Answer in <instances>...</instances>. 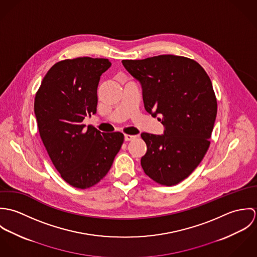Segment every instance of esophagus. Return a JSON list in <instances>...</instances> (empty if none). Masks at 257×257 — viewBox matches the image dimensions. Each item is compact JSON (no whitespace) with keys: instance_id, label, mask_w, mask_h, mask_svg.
Segmentation results:
<instances>
[{"instance_id":"obj_1","label":"esophagus","mask_w":257,"mask_h":257,"mask_svg":"<svg viewBox=\"0 0 257 257\" xmlns=\"http://www.w3.org/2000/svg\"><path fill=\"white\" fill-rule=\"evenodd\" d=\"M136 136H131V135H124V141L125 142H130L132 140H135Z\"/></svg>"}]
</instances>
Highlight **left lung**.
<instances>
[{"label":"left lung","instance_id":"8db88e82","mask_svg":"<svg viewBox=\"0 0 257 257\" xmlns=\"http://www.w3.org/2000/svg\"><path fill=\"white\" fill-rule=\"evenodd\" d=\"M143 90L145 109L164 126L163 135L143 133L147 176L172 186L187 178L204 158L217 116L210 77L196 61L176 55L122 60Z\"/></svg>","mask_w":257,"mask_h":257}]
</instances>
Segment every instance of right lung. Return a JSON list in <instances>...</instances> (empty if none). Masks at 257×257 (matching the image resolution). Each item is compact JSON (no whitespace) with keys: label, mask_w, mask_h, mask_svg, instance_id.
<instances>
[{"label":"right lung","mask_w":257,"mask_h":257,"mask_svg":"<svg viewBox=\"0 0 257 257\" xmlns=\"http://www.w3.org/2000/svg\"><path fill=\"white\" fill-rule=\"evenodd\" d=\"M110 65L108 59L90 57L57 62L36 95L41 141L63 180L76 188L100 182L123 143L121 133H101L82 123L97 112L99 82Z\"/></svg>","instance_id":"right-lung-1"}]
</instances>
